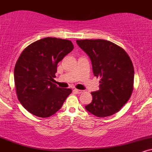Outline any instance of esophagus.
Listing matches in <instances>:
<instances>
[{"instance_id": "34e87169", "label": "esophagus", "mask_w": 152, "mask_h": 152, "mask_svg": "<svg viewBox=\"0 0 152 152\" xmlns=\"http://www.w3.org/2000/svg\"><path fill=\"white\" fill-rule=\"evenodd\" d=\"M74 91L76 94H81L82 92H83V91L79 90V89H76V88H75V89L74 90Z\"/></svg>"}]
</instances>
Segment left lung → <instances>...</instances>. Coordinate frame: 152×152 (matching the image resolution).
Listing matches in <instances>:
<instances>
[{
  "mask_svg": "<svg viewBox=\"0 0 152 152\" xmlns=\"http://www.w3.org/2000/svg\"><path fill=\"white\" fill-rule=\"evenodd\" d=\"M76 43L89 56L94 76L101 78L99 90L91 93L92 102L85 108L98 117L114 114L133 91L134 70L130 57L121 47L106 40H77Z\"/></svg>",
  "mask_w": 152,
  "mask_h": 152,
  "instance_id": "8db88e82",
  "label": "left lung"
}]
</instances>
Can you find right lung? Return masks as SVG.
<instances>
[{
    "label": "right lung",
    "instance_id": "right-lung-1",
    "mask_svg": "<svg viewBox=\"0 0 152 152\" xmlns=\"http://www.w3.org/2000/svg\"><path fill=\"white\" fill-rule=\"evenodd\" d=\"M74 49L69 40L44 38L23 50L15 64L14 81L18 99L31 114L49 117L72 92L53 83L58 63Z\"/></svg>",
    "mask_w": 152,
    "mask_h": 152
}]
</instances>
